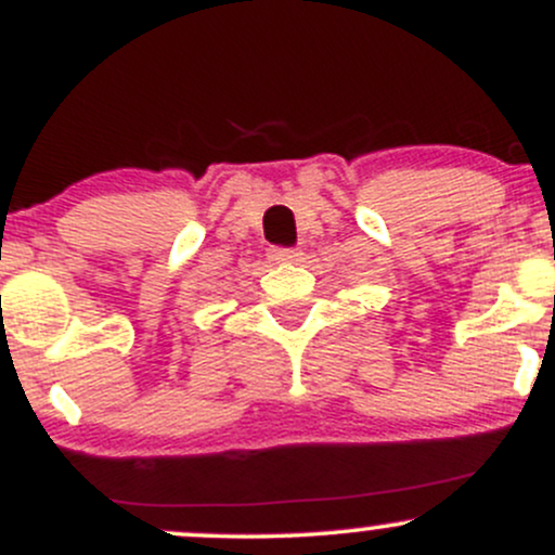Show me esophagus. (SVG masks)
I'll use <instances>...</instances> for the list:
<instances>
[{
	"label": "esophagus",
	"mask_w": 555,
	"mask_h": 555,
	"mask_svg": "<svg viewBox=\"0 0 555 555\" xmlns=\"http://www.w3.org/2000/svg\"><path fill=\"white\" fill-rule=\"evenodd\" d=\"M299 256H302V253H299L297 247H273L271 250V258L279 260V263H297Z\"/></svg>",
	"instance_id": "1"
}]
</instances>
